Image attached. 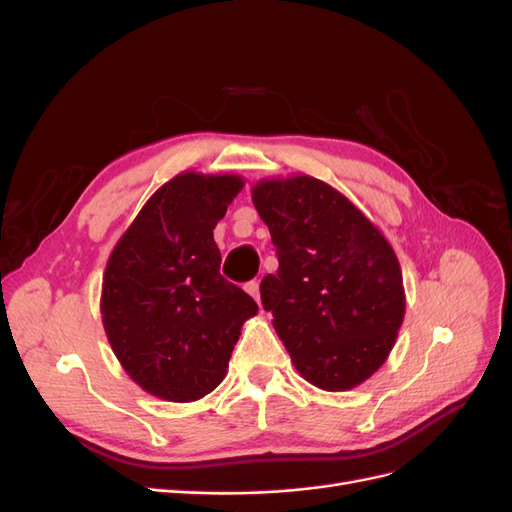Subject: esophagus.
<instances>
[{"label": "esophagus", "instance_id": "esophagus-1", "mask_svg": "<svg viewBox=\"0 0 512 512\" xmlns=\"http://www.w3.org/2000/svg\"><path fill=\"white\" fill-rule=\"evenodd\" d=\"M245 290H247V294H252L254 297V301L262 307V301H260V284L254 280V282H247L245 284Z\"/></svg>", "mask_w": 512, "mask_h": 512}]
</instances>
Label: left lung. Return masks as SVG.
Wrapping results in <instances>:
<instances>
[{"mask_svg": "<svg viewBox=\"0 0 512 512\" xmlns=\"http://www.w3.org/2000/svg\"><path fill=\"white\" fill-rule=\"evenodd\" d=\"M280 269L260 282L299 374L322 391H350L389 359L406 316L393 245L354 203L309 175L252 185Z\"/></svg>", "mask_w": 512, "mask_h": 512, "instance_id": "left-lung-1", "label": "left lung"}]
</instances>
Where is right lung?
I'll use <instances>...</instances> for the list:
<instances>
[{
	"mask_svg": "<svg viewBox=\"0 0 512 512\" xmlns=\"http://www.w3.org/2000/svg\"><path fill=\"white\" fill-rule=\"evenodd\" d=\"M239 175L196 170L166 181L108 256L100 312L126 374L153 397L188 404L226 371L258 305L220 275L213 228L243 190Z\"/></svg>",
	"mask_w": 512,
	"mask_h": 512,
	"instance_id": "1",
	"label": "right lung"
}]
</instances>
